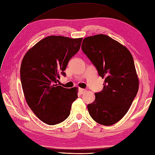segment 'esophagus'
Masks as SVG:
<instances>
[{"mask_svg": "<svg viewBox=\"0 0 155 155\" xmlns=\"http://www.w3.org/2000/svg\"><path fill=\"white\" fill-rule=\"evenodd\" d=\"M85 92H86V90H85V89H81V88H79V93H80L81 94H83V93H85Z\"/></svg>", "mask_w": 155, "mask_h": 155, "instance_id": "34e87169", "label": "esophagus"}]
</instances>
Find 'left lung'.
<instances>
[{
  "instance_id": "obj_1",
  "label": "left lung",
  "mask_w": 155,
  "mask_h": 155,
  "mask_svg": "<svg viewBox=\"0 0 155 155\" xmlns=\"http://www.w3.org/2000/svg\"><path fill=\"white\" fill-rule=\"evenodd\" d=\"M81 49L99 76L105 78L102 91L95 93L88 111L96 122L110 126L127 114L138 91L133 57L126 47L105 35L85 38Z\"/></svg>"
}]
</instances>
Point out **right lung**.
<instances>
[{
    "mask_svg": "<svg viewBox=\"0 0 155 155\" xmlns=\"http://www.w3.org/2000/svg\"><path fill=\"white\" fill-rule=\"evenodd\" d=\"M81 38L50 36L42 39L24 56L20 75L27 103L36 117L49 125L68 118L78 98L77 87L66 89L57 81L68 61L78 52Z\"/></svg>",
    "mask_w": 155,
    "mask_h": 155,
    "instance_id": "add662e5",
    "label": "right lung"
}]
</instances>
